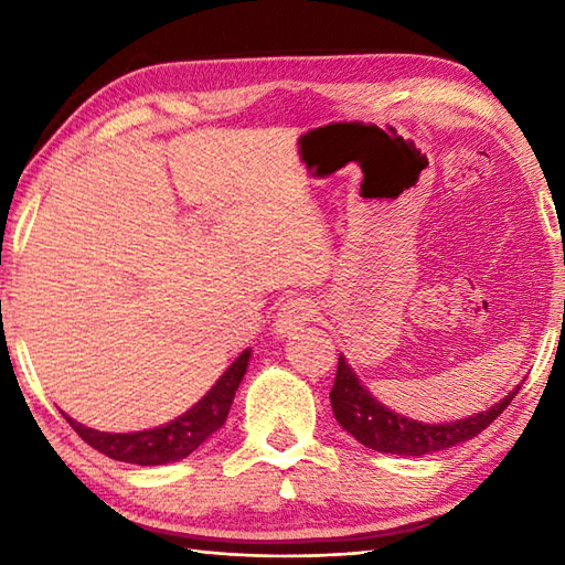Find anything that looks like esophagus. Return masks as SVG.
Here are the masks:
<instances>
[{"label":"esophagus","instance_id":"34e87169","mask_svg":"<svg viewBox=\"0 0 565 565\" xmlns=\"http://www.w3.org/2000/svg\"><path fill=\"white\" fill-rule=\"evenodd\" d=\"M313 318H316V306L310 298H303V296L289 298V301L281 306L279 318H276V332H296Z\"/></svg>","mask_w":565,"mask_h":565}]
</instances>
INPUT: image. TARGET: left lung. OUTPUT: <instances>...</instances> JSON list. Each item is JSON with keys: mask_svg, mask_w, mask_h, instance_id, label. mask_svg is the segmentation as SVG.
Returning a JSON list of instances; mask_svg holds the SVG:
<instances>
[{"mask_svg": "<svg viewBox=\"0 0 565 565\" xmlns=\"http://www.w3.org/2000/svg\"><path fill=\"white\" fill-rule=\"evenodd\" d=\"M518 391L520 386L490 407V411H483L466 419H454V423L447 425H425L415 423V419H407L398 413H391L388 407H383L379 401L371 398L369 391L359 383L354 371L347 366L344 356L340 354L338 374H334V386L330 391V403L334 419H338L356 441H362L364 447L383 454L423 456L481 435L493 419L502 415V411L512 403Z\"/></svg>", "mask_w": 565, "mask_h": 565, "instance_id": "obj_1", "label": "left lung"}]
</instances>
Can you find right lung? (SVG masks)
<instances>
[{
  "label": "right lung",
  "instance_id": "right-lung-1",
  "mask_svg": "<svg viewBox=\"0 0 565 565\" xmlns=\"http://www.w3.org/2000/svg\"><path fill=\"white\" fill-rule=\"evenodd\" d=\"M247 362L249 352L245 350L235 359L233 366L218 379V383H215L191 411H186L182 417L172 419V423L164 427H154L148 431H130V435H111V431L84 427L72 417H67V423L89 444V447L102 451L104 456H109V459L138 466H160L179 461L191 451H196L215 429L223 427L227 413H231L235 391L247 371Z\"/></svg>",
  "mask_w": 565,
  "mask_h": 565
}]
</instances>
